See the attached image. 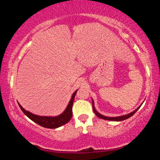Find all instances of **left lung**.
Masks as SVG:
<instances>
[{"label": "left lung", "instance_id": "obj_1", "mask_svg": "<svg viewBox=\"0 0 160 160\" xmlns=\"http://www.w3.org/2000/svg\"><path fill=\"white\" fill-rule=\"evenodd\" d=\"M92 102L93 111H94L95 115H96L98 117H99V118L103 119V120H110V121H122V120H126V119L129 118V117H131L132 116L135 114V113H136V111L139 109V108H140V107L141 106V105L139 106V107H138V108H136L135 111L131 112V113H128V114H125V115H122V116H119V117H107V116L101 114L100 113H98V112L97 111V110L95 109V103H94V101H93L92 98Z\"/></svg>", "mask_w": 160, "mask_h": 160}]
</instances>
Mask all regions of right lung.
Returning <instances> with one entry per match:
<instances>
[{
    "instance_id": "add662e5",
    "label": "right lung",
    "mask_w": 160,
    "mask_h": 160,
    "mask_svg": "<svg viewBox=\"0 0 160 160\" xmlns=\"http://www.w3.org/2000/svg\"><path fill=\"white\" fill-rule=\"evenodd\" d=\"M78 89L73 93L71 95V98L70 99V102L68 104L66 107L65 110L61 114L58 116H39L34 114V113H31L30 111H26L25 109L22 107V105L19 102V106L21 108V110L25 113V115L28 117L30 120L34 121L37 124L40 125V126H43L44 128H56L60 127V126H63L68 122L71 120V117H72V106L74 103V99L75 95L77 94V92Z\"/></svg>"
}]
</instances>
